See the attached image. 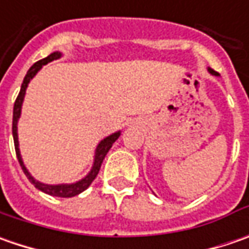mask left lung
<instances>
[{"mask_svg": "<svg viewBox=\"0 0 249 249\" xmlns=\"http://www.w3.org/2000/svg\"><path fill=\"white\" fill-rule=\"evenodd\" d=\"M209 72L212 73V74H215V76H217V74H219V73L215 72V71H213V69H209Z\"/></svg>", "mask_w": 249, "mask_h": 249, "instance_id": "1", "label": "left lung"}]
</instances>
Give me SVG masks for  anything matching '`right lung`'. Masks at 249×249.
<instances>
[{
    "mask_svg": "<svg viewBox=\"0 0 249 249\" xmlns=\"http://www.w3.org/2000/svg\"><path fill=\"white\" fill-rule=\"evenodd\" d=\"M59 56H61V53H53L51 55H48L47 58H44V59H41V61H38V62L34 63L33 66L29 69L27 74L24 76L23 83H22V87H20V91H19V95H18V98H16V101H15V105H14L12 134H14L16 157H18V160H19V163H20V167L23 169L24 175L27 176L29 180H30V183H32L36 188H38L40 191L45 193V194H50V196H62V198H71V196H77V194H80V193H83L84 190H87V188L90 187V184L94 181V178L97 177L98 172H100L101 163H102V160H104V158H105V155L108 154V151H109L110 147H112V144H113L116 140L119 139L120 131H118V133H113L112 136L107 137V139H104L102 141H101L100 144H98L97 151H95V159H94V165H92L91 172L87 175V176L84 177V178H82L80 181H77V183H73V184H58V186H50V184H43V183H40V181H36L33 177L30 176V173L27 172V169H26V166L23 165V160H22L20 152H19V141H18V119H19V116H20L22 102H23L24 92H26V89H27V84H29V82H30L34 76H36V73L41 69V66H43V65L51 62V61H53V59H58Z\"/></svg>",
    "mask_w": 249,
    "mask_h": 249,
    "instance_id": "obj_1",
    "label": "right lung"
}]
</instances>
